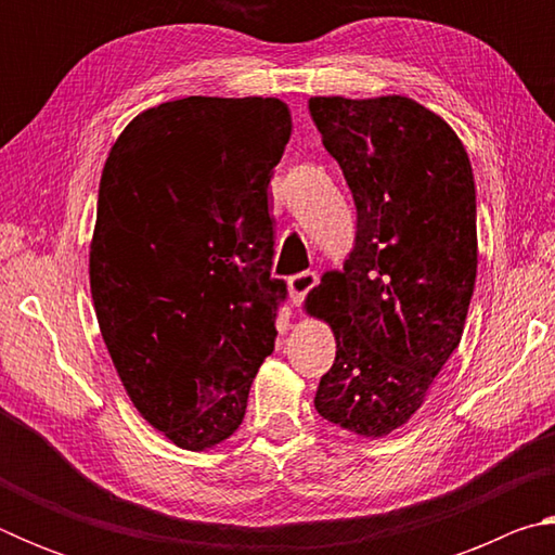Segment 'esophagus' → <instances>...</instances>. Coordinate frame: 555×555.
Masks as SVG:
<instances>
[{
	"instance_id": "obj_1",
	"label": "esophagus",
	"mask_w": 555,
	"mask_h": 555,
	"mask_svg": "<svg viewBox=\"0 0 555 555\" xmlns=\"http://www.w3.org/2000/svg\"><path fill=\"white\" fill-rule=\"evenodd\" d=\"M318 286V274L311 269L306 271H298V274H294L288 279V288H291V300H294V306H300L304 300L308 298V294Z\"/></svg>"
}]
</instances>
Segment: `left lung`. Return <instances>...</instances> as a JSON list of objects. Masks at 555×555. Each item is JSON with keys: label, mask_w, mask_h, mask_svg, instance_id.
Listing matches in <instances>:
<instances>
[{"label": "left lung", "mask_w": 555, "mask_h": 555, "mask_svg": "<svg viewBox=\"0 0 555 555\" xmlns=\"http://www.w3.org/2000/svg\"><path fill=\"white\" fill-rule=\"evenodd\" d=\"M308 109L357 208L350 259L308 296L337 343L315 409L384 436L424 403L463 337L477 274L473 168L455 131L409 98H311Z\"/></svg>", "instance_id": "left-lung-1"}]
</instances>
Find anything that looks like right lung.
Masks as SVG:
<instances>
[{"label":"right lung","instance_id":"add662e5","mask_svg":"<svg viewBox=\"0 0 555 555\" xmlns=\"http://www.w3.org/2000/svg\"><path fill=\"white\" fill-rule=\"evenodd\" d=\"M276 98H183L121 131L100 178L90 291L129 399L185 450L230 438L288 296L271 276Z\"/></svg>","mask_w":555,"mask_h":555}]
</instances>
